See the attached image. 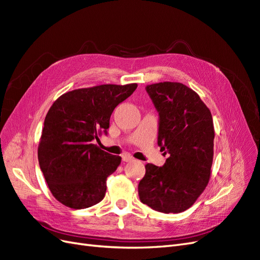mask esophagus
Masks as SVG:
<instances>
[{
  "label": "esophagus",
  "mask_w": 260,
  "mask_h": 260,
  "mask_svg": "<svg viewBox=\"0 0 260 260\" xmlns=\"http://www.w3.org/2000/svg\"><path fill=\"white\" fill-rule=\"evenodd\" d=\"M133 157L132 156H130V155H123L122 156V160L124 161V162H130V161H133Z\"/></svg>",
  "instance_id": "obj_1"
}]
</instances>
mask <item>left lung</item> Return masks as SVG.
Wrapping results in <instances>:
<instances>
[{"label": "left lung", "mask_w": 260, "mask_h": 260, "mask_svg": "<svg viewBox=\"0 0 260 260\" xmlns=\"http://www.w3.org/2000/svg\"><path fill=\"white\" fill-rule=\"evenodd\" d=\"M146 91L159 113L158 145L169 157L162 167L145 165L138 186L140 200L165 214L182 212L209 182L215 139L211 113L183 83H153Z\"/></svg>", "instance_id": "left-lung-1"}]
</instances>
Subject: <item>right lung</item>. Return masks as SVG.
Masks as SVG:
<instances>
[{"mask_svg": "<svg viewBox=\"0 0 260 260\" xmlns=\"http://www.w3.org/2000/svg\"><path fill=\"white\" fill-rule=\"evenodd\" d=\"M138 84H101L64 93L46 114L38 159L52 195L73 209L91 207L104 199L106 180L121 157L93 141L109 128L115 107Z\"/></svg>", "mask_w": 260, "mask_h": 260, "instance_id": "right-lung-1", "label": "right lung"}]
</instances>
